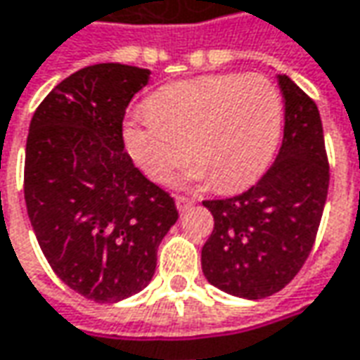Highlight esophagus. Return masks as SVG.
I'll return each mask as SVG.
<instances>
[{
	"instance_id": "34e87169",
	"label": "esophagus",
	"mask_w": 360,
	"mask_h": 360,
	"mask_svg": "<svg viewBox=\"0 0 360 360\" xmlns=\"http://www.w3.org/2000/svg\"><path fill=\"white\" fill-rule=\"evenodd\" d=\"M192 204H194V200H190L188 196H176V208H178V212H186Z\"/></svg>"
}]
</instances>
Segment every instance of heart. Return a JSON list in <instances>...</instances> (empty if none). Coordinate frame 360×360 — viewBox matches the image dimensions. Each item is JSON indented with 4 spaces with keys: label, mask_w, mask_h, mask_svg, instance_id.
Returning <instances> with one entry per match:
<instances>
[{
    "label": "heart",
    "mask_w": 360,
    "mask_h": 360,
    "mask_svg": "<svg viewBox=\"0 0 360 360\" xmlns=\"http://www.w3.org/2000/svg\"><path fill=\"white\" fill-rule=\"evenodd\" d=\"M283 129V96L264 75H208L164 84L132 108L124 144L144 174L166 182L190 154L192 180L238 192L269 166Z\"/></svg>",
    "instance_id": "heart-1"
}]
</instances>
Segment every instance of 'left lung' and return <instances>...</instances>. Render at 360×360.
I'll return each mask as SVG.
<instances>
[{"label":"left lung","mask_w":360,"mask_h":360,"mask_svg":"<svg viewBox=\"0 0 360 360\" xmlns=\"http://www.w3.org/2000/svg\"><path fill=\"white\" fill-rule=\"evenodd\" d=\"M277 83L285 127L276 162L242 194L202 202L214 216L202 271L212 285L245 299L269 297L297 276L329 190L319 108L287 75H277Z\"/></svg>","instance_id":"8db88e82"}]
</instances>
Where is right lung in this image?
<instances>
[{
    "label": "right lung",
    "mask_w": 360,
    "mask_h": 360,
    "mask_svg": "<svg viewBox=\"0 0 360 360\" xmlns=\"http://www.w3.org/2000/svg\"><path fill=\"white\" fill-rule=\"evenodd\" d=\"M150 71L101 63L77 71L31 118L23 192L33 231L65 285L96 303L142 291L178 219L174 198L124 150L122 120Z\"/></svg>",
    "instance_id": "add662e5"
}]
</instances>
